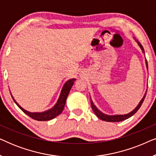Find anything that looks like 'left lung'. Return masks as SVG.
<instances>
[{
  "label": "left lung",
  "mask_w": 156,
  "mask_h": 156,
  "mask_svg": "<svg viewBox=\"0 0 156 156\" xmlns=\"http://www.w3.org/2000/svg\"><path fill=\"white\" fill-rule=\"evenodd\" d=\"M135 40L137 42L138 46L140 47V48L141 49L143 53H145L144 52V49L143 48V46L141 45V44L136 39V38H134ZM146 68L147 69H148V62H147V60L146 59ZM146 92H147V90L146 91V93H145V94L144 96V97H143V99L140 100V101L139 102V104H138V106H136V107L134 108V109L129 114H123V115H107V114H104V113H102L101 111L99 109H98L97 106L94 105V102L91 99V108H92V110L94 111V114H96V116H97L98 118L101 119V120H103L104 121H108V122H119V121H122L123 120H126V119L130 118V117L133 116V114H135L136 112H137V111L139 109L140 106H141L143 102L144 101V99L145 97H146ZM91 98V97H90Z\"/></svg>",
  "instance_id": "obj_1"
}]
</instances>
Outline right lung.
<instances>
[{"label":"right lung","mask_w":156,"mask_h":156,"mask_svg":"<svg viewBox=\"0 0 156 156\" xmlns=\"http://www.w3.org/2000/svg\"><path fill=\"white\" fill-rule=\"evenodd\" d=\"M76 79H70L68 81H67L64 84V86L62 89L60 95H59V99L57 100V103L55 104V105L53 106L52 108H51L50 109H48L43 112H30L27 111L25 110L24 108L21 107L19 104L17 103V101L14 99L13 97H12L11 93V97L13 99L15 103L17 104V106L25 113V114H27V116H29L30 118L35 119L37 121H50L51 119H55V117L58 116L62 112V111L65 108V105L66 103V100L68 97L70 90H71L72 87L73 86L74 82H75Z\"/></svg>","instance_id":"add662e5"}]
</instances>
